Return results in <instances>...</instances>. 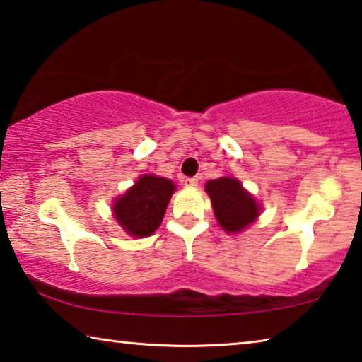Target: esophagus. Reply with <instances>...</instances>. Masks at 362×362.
Instances as JSON below:
<instances>
[{
  "instance_id": "esophagus-1",
  "label": "esophagus",
  "mask_w": 362,
  "mask_h": 362,
  "mask_svg": "<svg viewBox=\"0 0 362 362\" xmlns=\"http://www.w3.org/2000/svg\"><path fill=\"white\" fill-rule=\"evenodd\" d=\"M182 182H185V186H187V187H195V186H197V182H199V177H195V176L185 177Z\"/></svg>"
}]
</instances>
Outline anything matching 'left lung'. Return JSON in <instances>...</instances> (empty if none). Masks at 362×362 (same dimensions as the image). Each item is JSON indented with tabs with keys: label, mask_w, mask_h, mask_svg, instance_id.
Here are the masks:
<instances>
[{
	"label": "left lung",
	"mask_w": 362,
	"mask_h": 362,
	"mask_svg": "<svg viewBox=\"0 0 362 362\" xmlns=\"http://www.w3.org/2000/svg\"><path fill=\"white\" fill-rule=\"evenodd\" d=\"M213 211L226 233H239L257 220L259 205L234 177H220L206 182Z\"/></svg>",
	"instance_id": "obj_1"
}]
</instances>
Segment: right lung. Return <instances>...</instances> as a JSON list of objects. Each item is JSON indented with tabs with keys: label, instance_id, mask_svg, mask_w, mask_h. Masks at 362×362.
Listing matches in <instances>:
<instances>
[{
	"label": "right lung",
	"instance_id": "right-lung-1",
	"mask_svg": "<svg viewBox=\"0 0 362 362\" xmlns=\"http://www.w3.org/2000/svg\"><path fill=\"white\" fill-rule=\"evenodd\" d=\"M175 185L153 175L141 176L125 195L115 200L114 215L129 235H151L163 220Z\"/></svg>",
	"mask_w": 362,
	"mask_h": 362
}]
</instances>
